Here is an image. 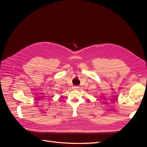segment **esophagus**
I'll return each instance as SVG.
<instances>
[{
    "label": "esophagus",
    "instance_id": "obj_1",
    "mask_svg": "<svg viewBox=\"0 0 147 147\" xmlns=\"http://www.w3.org/2000/svg\"><path fill=\"white\" fill-rule=\"evenodd\" d=\"M72 88H73V89H74V90H77V89H79V87L77 86H73Z\"/></svg>",
    "mask_w": 147,
    "mask_h": 147
}]
</instances>
